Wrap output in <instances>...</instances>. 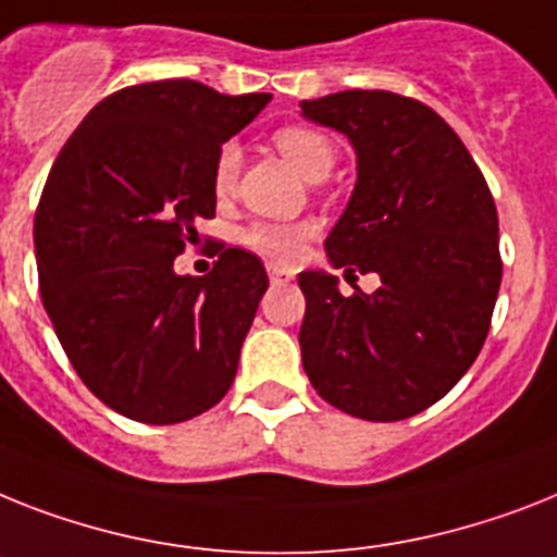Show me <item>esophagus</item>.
Here are the masks:
<instances>
[{"label":"esophagus","mask_w":557,"mask_h":557,"mask_svg":"<svg viewBox=\"0 0 557 557\" xmlns=\"http://www.w3.org/2000/svg\"><path fill=\"white\" fill-rule=\"evenodd\" d=\"M293 278V273L289 270H282V268H270V282L273 284H284Z\"/></svg>","instance_id":"1"}]
</instances>
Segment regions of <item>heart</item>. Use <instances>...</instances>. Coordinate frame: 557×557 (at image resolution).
Returning a JSON list of instances; mask_svg holds the SVG:
<instances>
[{"label":"heart","instance_id":"1","mask_svg":"<svg viewBox=\"0 0 557 557\" xmlns=\"http://www.w3.org/2000/svg\"><path fill=\"white\" fill-rule=\"evenodd\" d=\"M275 147L287 156L293 168L310 182L330 176L335 164V147L333 141L321 131L301 127V124H287L278 127L273 136ZM238 176V147L233 141L222 145L213 164V187L219 196L233 190ZM310 238V224H284V222H252L238 233V242L250 247L256 256H261L270 264L287 268L301 256V247Z\"/></svg>","mask_w":557,"mask_h":557}]
</instances>
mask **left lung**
Listing matches in <instances>:
<instances>
[{
    "label": "left lung",
    "mask_w": 557,
    "mask_h": 557,
    "mask_svg": "<svg viewBox=\"0 0 557 557\" xmlns=\"http://www.w3.org/2000/svg\"><path fill=\"white\" fill-rule=\"evenodd\" d=\"M298 108L358 156L350 205L324 242L330 261L381 278L370 296H342L335 275L298 273L305 372L347 416L401 421L444 398L484 347L504 268L493 193L458 133L418 99L342 90Z\"/></svg>",
    "instance_id": "1"
}]
</instances>
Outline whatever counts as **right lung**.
Segmentation results:
<instances>
[{"instance_id": "obj_1", "label": "right lung", "mask_w": 557, "mask_h": 557, "mask_svg": "<svg viewBox=\"0 0 557 557\" xmlns=\"http://www.w3.org/2000/svg\"><path fill=\"white\" fill-rule=\"evenodd\" d=\"M270 94L193 79L122 87L59 150L34 219L41 305L85 387L119 416L178 424L236 379L268 273L219 245L201 278L173 259L215 215L213 164Z\"/></svg>"}]
</instances>
